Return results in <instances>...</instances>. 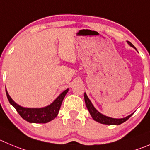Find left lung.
<instances>
[{
	"mask_svg": "<svg viewBox=\"0 0 150 150\" xmlns=\"http://www.w3.org/2000/svg\"><path fill=\"white\" fill-rule=\"evenodd\" d=\"M127 42L128 43V45H130L132 48H135V46L131 43L129 41H127ZM136 50V48H135ZM84 98H85V105H86L87 108H88V111H89L90 114L92 116V118L93 119V120H95L96 122H99V123L103 124V125H119L121 124L124 123L125 122H126L129 117L132 115L133 113L130 114V115H127L125 118H122V119H114V118H111V117L107 116V115H103L101 112H99L97 110L94 108V106L93 105L92 102H91V100L89 99V98L88 97L86 93H84Z\"/></svg>",
	"mask_w": 150,
	"mask_h": 150,
	"instance_id": "8db88e82",
	"label": "left lung"
}]
</instances>
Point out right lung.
Segmentation results:
<instances>
[{"label":"right lung","instance_id":"1","mask_svg":"<svg viewBox=\"0 0 150 150\" xmlns=\"http://www.w3.org/2000/svg\"><path fill=\"white\" fill-rule=\"evenodd\" d=\"M68 90L69 89L68 88L61 93L56 98V99L49 105L40 108H29L21 106L15 101L12 100V98L8 95L6 89V93L9 103L16 109L18 113L24 120L27 121L29 123L45 124L51 122L57 116L62 101L68 93Z\"/></svg>","mask_w":150,"mask_h":150}]
</instances>
